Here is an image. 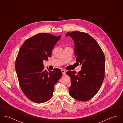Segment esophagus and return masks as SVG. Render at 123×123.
I'll use <instances>...</instances> for the list:
<instances>
[{
	"mask_svg": "<svg viewBox=\"0 0 123 123\" xmlns=\"http://www.w3.org/2000/svg\"><path fill=\"white\" fill-rule=\"evenodd\" d=\"M62 74H66V71L64 70H62Z\"/></svg>",
	"mask_w": 123,
	"mask_h": 123,
	"instance_id": "obj_1",
	"label": "esophagus"
}]
</instances>
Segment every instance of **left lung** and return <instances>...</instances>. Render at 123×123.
I'll list each match as a JSON object with an SVG mask.
<instances>
[{"label":"left lung","instance_id":"obj_1","mask_svg":"<svg viewBox=\"0 0 123 123\" xmlns=\"http://www.w3.org/2000/svg\"><path fill=\"white\" fill-rule=\"evenodd\" d=\"M74 41L76 62L82 65L79 72L69 71L70 96L80 101L92 98L101 87L105 77V57L97 41L90 35L79 31L67 33Z\"/></svg>","mask_w":123,"mask_h":123}]
</instances>
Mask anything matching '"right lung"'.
<instances>
[{"label":"right lung","instance_id":"1","mask_svg":"<svg viewBox=\"0 0 123 123\" xmlns=\"http://www.w3.org/2000/svg\"><path fill=\"white\" fill-rule=\"evenodd\" d=\"M61 37L47 33L34 35L24 42L18 53L15 68L20 88L28 98L36 103L51 98L54 85L62 76L60 69L47 72L43 64L51 56Z\"/></svg>","mask_w":123,"mask_h":123}]
</instances>
